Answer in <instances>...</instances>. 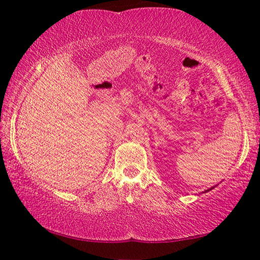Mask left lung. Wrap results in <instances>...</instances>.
Masks as SVG:
<instances>
[{"mask_svg": "<svg viewBox=\"0 0 260 260\" xmlns=\"http://www.w3.org/2000/svg\"><path fill=\"white\" fill-rule=\"evenodd\" d=\"M213 188H214V187H211V188H209V189H208V190H205L204 192H208V191H210V190H212V189H213Z\"/></svg>", "mask_w": 260, "mask_h": 260, "instance_id": "8db88e82", "label": "left lung"}]
</instances>
